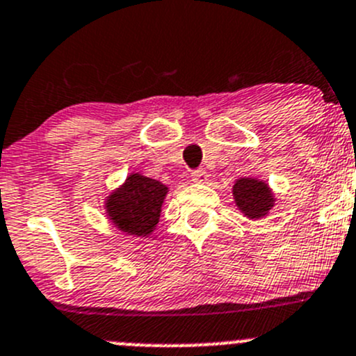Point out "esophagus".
<instances>
[{
	"label": "esophagus",
	"instance_id": "1",
	"mask_svg": "<svg viewBox=\"0 0 356 356\" xmlns=\"http://www.w3.org/2000/svg\"><path fill=\"white\" fill-rule=\"evenodd\" d=\"M191 181L197 182V184H205L209 181V175L205 170H195L191 172Z\"/></svg>",
	"mask_w": 356,
	"mask_h": 356
}]
</instances>
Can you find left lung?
Wrapping results in <instances>:
<instances>
[{
    "label": "left lung",
    "mask_w": 356,
    "mask_h": 356,
    "mask_svg": "<svg viewBox=\"0 0 356 356\" xmlns=\"http://www.w3.org/2000/svg\"><path fill=\"white\" fill-rule=\"evenodd\" d=\"M232 195L238 211L248 219H261L275 204L274 191L265 181L254 177H241L232 186Z\"/></svg>",
    "instance_id": "left-lung-1"
}]
</instances>
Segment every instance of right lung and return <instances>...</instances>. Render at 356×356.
Segmentation results:
<instances>
[{"label":"right lung","mask_w":356,"mask_h":356,"mask_svg":"<svg viewBox=\"0 0 356 356\" xmlns=\"http://www.w3.org/2000/svg\"><path fill=\"white\" fill-rule=\"evenodd\" d=\"M168 186L133 172L105 197V214L121 234L149 237L156 230Z\"/></svg>","instance_id":"1"}]
</instances>
